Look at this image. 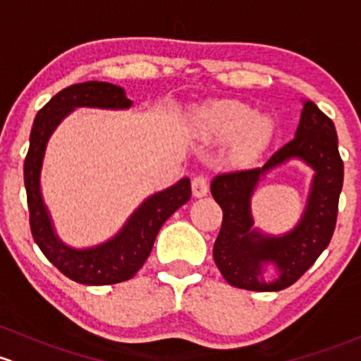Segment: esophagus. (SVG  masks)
I'll return each mask as SVG.
<instances>
[{
  "label": "esophagus",
  "mask_w": 361,
  "mask_h": 361,
  "mask_svg": "<svg viewBox=\"0 0 361 361\" xmlns=\"http://www.w3.org/2000/svg\"><path fill=\"white\" fill-rule=\"evenodd\" d=\"M191 188H192V195H195L196 198H203V196H207L208 192V179L205 176H196L191 182Z\"/></svg>",
  "instance_id": "34e87169"
}]
</instances>
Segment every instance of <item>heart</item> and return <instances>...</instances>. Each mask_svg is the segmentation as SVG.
<instances>
[{
	"label": "heart",
	"mask_w": 361,
	"mask_h": 361,
	"mask_svg": "<svg viewBox=\"0 0 361 361\" xmlns=\"http://www.w3.org/2000/svg\"><path fill=\"white\" fill-rule=\"evenodd\" d=\"M192 128L208 140L236 139L235 153L250 156L262 146L271 133L266 116H254V111L236 100H219L202 107L192 116Z\"/></svg>",
	"instance_id": "b5f03b06"
}]
</instances>
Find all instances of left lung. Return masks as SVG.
<instances>
[{
  "mask_svg": "<svg viewBox=\"0 0 361 361\" xmlns=\"http://www.w3.org/2000/svg\"><path fill=\"white\" fill-rule=\"evenodd\" d=\"M299 157L315 170L301 222L283 237L253 229L250 198L258 179L274 166ZM344 165L332 120L306 100L295 137L257 169L233 170L214 177L212 196L222 208V226L214 243V261L229 285L254 292H276L295 283L329 247L339 212ZM279 269L274 282L262 280L263 264Z\"/></svg>",
  "mask_w": 361,
  "mask_h": 361,
  "instance_id": "obj_1",
  "label": "left lung"
}]
</instances>
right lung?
I'll list each match as a JSON object with an SVG mask.
<instances>
[{
	"label": "right lung",
	"mask_w": 361,
	"mask_h": 361,
	"mask_svg": "<svg viewBox=\"0 0 361 361\" xmlns=\"http://www.w3.org/2000/svg\"><path fill=\"white\" fill-rule=\"evenodd\" d=\"M128 109L132 100L125 90L106 81H85L71 85L54 95L38 111L29 137V151L24 161V184L27 192L31 233L44 257L62 274L83 285H113L126 281L144 266L149 257L159 228L166 219L191 198L188 177L161 192L149 196L120 233L106 243L76 250L62 243L54 231L50 215L39 189L43 156L47 142L59 123L76 107Z\"/></svg>",
	"instance_id": "right-lung-1"
}]
</instances>
